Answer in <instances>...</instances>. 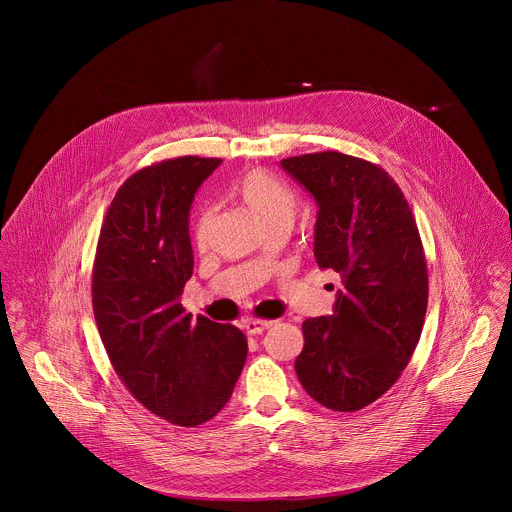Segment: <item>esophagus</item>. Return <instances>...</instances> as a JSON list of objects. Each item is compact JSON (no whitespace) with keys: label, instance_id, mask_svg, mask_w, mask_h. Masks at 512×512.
Listing matches in <instances>:
<instances>
[{"label":"esophagus","instance_id":"obj_1","mask_svg":"<svg viewBox=\"0 0 512 512\" xmlns=\"http://www.w3.org/2000/svg\"><path fill=\"white\" fill-rule=\"evenodd\" d=\"M271 326H273V322H269V320H257V318H247L245 320V328H247L249 334H261Z\"/></svg>","mask_w":512,"mask_h":512}]
</instances>
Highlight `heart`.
I'll return each instance as SVG.
<instances>
[{"mask_svg": "<svg viewBox=\"0 0 512 512\" xmlns=\"http://www.w3.org/2000/svg\"><path fill=\"white\" fill-rule=\"evenodd\" d=\"M235 192L243 202V206L257 221L259 229L267 225H283L289 229V225L294 223L296 212H298V196L294 194V190L287 188L267 172H261V170L247 172L235 184ZM208 225H210V210H202L194 227V235L198 243H204Z\"/></svg>", "mask_w": 512, "mask_h": 512, "instance_id": "obj_1", "label": "heart"}]
</instances>
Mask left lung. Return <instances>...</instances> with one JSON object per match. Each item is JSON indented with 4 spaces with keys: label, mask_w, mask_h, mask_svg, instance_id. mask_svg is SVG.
<instances>
[{
    "label": "left lung",
    "mask_w": 512,
    "mask_h": 512,
    "mask_svg": "<svg viewBox=\"0 0 512 512\" xmlns=\"http://www.w3.org/2000/svg\"><path fill=\"white\" fill-rule=\"evenodd\" d=\"M316 200L314 257L342 279L332 316L302 324L296 373L334 411H358L389 391L419 342L427 267L411 208L379 166L340 152L281 160Z\"/></svg>",
    "instance_id": "left-lung-1"
}]
</instances>
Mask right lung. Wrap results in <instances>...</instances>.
Segmentation results:
<instances>
[{"label":"right lung","mask_w":512,"mask_h":512,"mask_svg":"<svg viewBox=\"0 0 512 512\" xmlns=\"http://www.w3.org/2000/svg\"><path fill=\"white\" fill-rule=\"evenodd\" d=\"M216 158H174L117 190L93 269V312L115 373L158 417L182 427L212 419L233 395L247 338L180 304L192 277L190 208Z\"/></svg>","instance_id":"obj_1"}]
</instances>
